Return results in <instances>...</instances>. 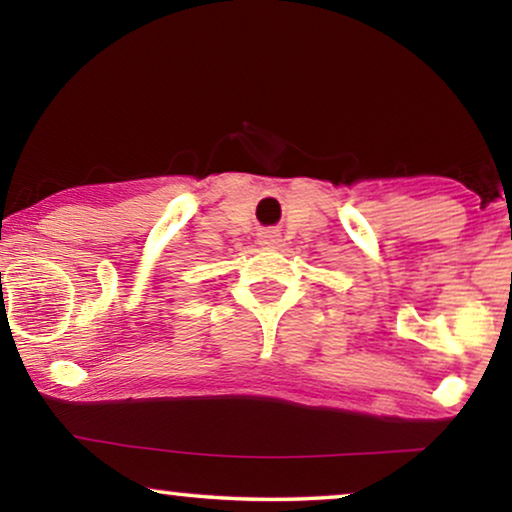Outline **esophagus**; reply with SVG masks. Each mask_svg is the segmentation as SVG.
Wrapping results in <instances>:
<instances>
[{
    "mask_svg": "<svg viewBox=\"0 0 512 512\" xmlns=\"http://www.w3.org/2000/svg\"><path fill=\"white\" fill-rule=\"evenodd\" d=\"M258 244L265 249H277L279 244H282V235H279V230H261L258 233Z\"/></svg>",
    "mask_w": 512,
    "mask_h": 512,
    "instance_id": "esophagus-1",
    "label": "esophagus"
}]
</instances>
